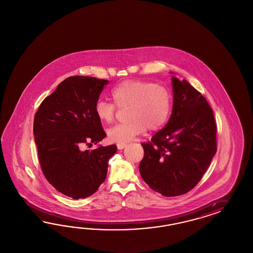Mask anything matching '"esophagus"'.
<instances>
[{
    "label": "esophagus",
    "instance_id": "1",
    "mask_svg": "<svg viewBox=\"0 0 253 253\" xmlns=\"http://www.w3.org/2000/svg\"><path fill=\"white\" fill-rule=\"evenodd\" d=\"M126 144H117V147L119 148V149H123L124 147H126Z\"/></svg>",
    "mask_w": 253,
    "mask_h": 253
}]
</instances>
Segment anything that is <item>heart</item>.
Returning a JSON list of instances; mask_svg holds the SVG:
<instances>
[{
  "instance_id": "heart-1",
  "label": "heart",
  "mask_w": 253,
  "mask_h": 253,
  "mask_svg": "<svg viewBox=\"0 0 253 253\" xmlns=\"http://www.w3.org/2000/svg\"><path fill=\"white\" fill-rule=\"evenodd\" d=\"M110 94L117 107H129L127 118L130 120L109 129L107 136L113 143L127 144L147 128L160 130L168 121L172 95L165 86L146 81H125L115 86ZM115 105L107 101L96 102L94 114L100 123L108 124L113 121Z\"/></svg>"
}]
</instances>
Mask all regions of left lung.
<instances>
[{
	"mask_svg": "<svg viewBox=\"0 0 253 253\" xmlns=\"http://www.w3.org/2000/svg\"><path fill=\"white\" fill-rule=\"evenodd\" d=\"M172 73V72H171ZM171 115L151 142L143 143L139 170L154 191L165 197L193 189L216 153V123L205 97L187 81L171 78Z\"/></svg>",
	"mask_w": 253,
	"mask_h": 253,
	"instance_id": "left-lung-1",
	"label": "left lung"
}]
</instances>
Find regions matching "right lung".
Listing matches in <instances>:
<instances>
[{
  "instance_id": "add662e5",
  "label": "right lung",
  "mask_w": 253,
  "mask_h": 253,
  "mask_svg": "<svg viewBox=\"0 0 253 253\" xmlns=\"http://www.w3.org/2000/svg\"><path fill=\"white\" fill-rule=\"evenodd\" d=\"M107 80L69 77L43 100L33 123L42 170L58 192L74 199L97 191L107 177L108 160L117 146L82 150L106 137L94 106Z\"/></svg>"
}]
</instances>
